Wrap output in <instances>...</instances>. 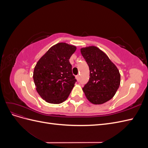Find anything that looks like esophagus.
<instances>
[{
	"label": "esophagus",
	"mask_w": 148,
	"mask_h": 148,
	"mask_svg": "<svg viewBox=\"0 0 148 148\" xmlns=\"http://www.w3.org/2000/svg\"><path fill=\"white\" fill-rule=\"evenodd\" d=\"M76 78H77V79L78 80V82H79V75L76 76Z\"/></svg>",
	"instance_id": "esophagus-1"
}]
</instances>
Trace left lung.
<instances>
[{
    "instance_id": "obj_1",
    "label": "left lung",
    "mask_w": 148,
    "mask_h": 148,
    "mask_svg": "<svg viewBox=\"0 0 148 148\" xmlns=\"http://www.w3.org/2000/svg\"><path fill=\"white\" fill-rule=\"evenodd\" d=\"M89 69L88 82L83 88L85 96L94 104H102L115 95L120 84L118 69L106 53L95 46L81 49Z\"/></svg>"
}]
</instances>
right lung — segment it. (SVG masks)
Segmentation results:
<instances>
[{
	"label": "right lung",
	"mask_w": 148,
	"mask_h": 148,
	"mask_svg": "<svg viewBox=\"0 0 148 148\" xmlns=\"http://www.w3.org/2000/svg\"><path fill=\"white\" fill-rule=\"evenodd\" d=\"M77 47L64 42L49 49L36 65L33 79L36 91L43 99L60 104L68 98L77 82L69 59Z\"/></svg>",
	"instance_id": "obj_1"
}]
</instances>
